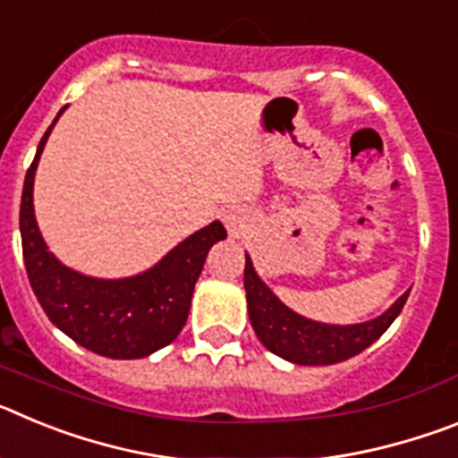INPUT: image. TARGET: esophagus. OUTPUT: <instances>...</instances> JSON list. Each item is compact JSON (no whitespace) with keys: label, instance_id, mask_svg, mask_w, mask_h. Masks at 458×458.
Listing matches in <instances>:
<instances>
[{"label":"esophagus","instance_id":"1","mask_svg":"<svg viewBox=\"0 0 458 458\" xmlns=\"http://www.w3.org/2000/svg\"><path fill=\"white\" fill-rule=\"evenodd\" d=\"M222 222H225V226L232 233H241V229L245 226L248 217H245V213H242L241 208H226L225 213H222Z\"/></svg>","mask_w":458,"mask_h":458}]
</instances>
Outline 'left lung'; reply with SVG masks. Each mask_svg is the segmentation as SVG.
<instances>
[{"instance_id": "left-lung-1", "label": "left lung", "mask_w": 458, "mask_h": 458, "mask_svg": "<svg viewBox=\"0 0 458 458\" xmlns=\"http://www.w3.org/2000/svg\"><path fill=\"white\" fill-rule=\"evenodd\" d=\"M245 293H248V314L259 342L270 353L289 360L293 365H335L342 360L362 353L367 346L376 342L394 318L402 314L408 301V293L396 298L380 317L362 323H323L307 318L284 302L279 301L275 291L259 277L252 259L245 252Z\"/></svg>"}]
</instances>
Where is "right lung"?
I'll use <instances>...</instances> for the list:
<instances>
[{
    "label": "right lung",
    "mask_w": 458,
    "mask_h": 458,
    "mask_svg": "<svg viewBox=\"0 0 458 458\" xmlns=\"http://www.w3.org/2000/svg\"><path fill=\"white\" fill-rule=\"evenodd\" d=\"M66 109V107H64ZM56 114L27 169L20 201V236L24 268L40 307L64 335L91 353L112 360H140L179 337L188 321L192 291L208 250L225 241L220 220L190 233L157 264L131 277H91L68 268L47 250L34 213V179L40 153Z\"/></svg>",
    "instance_id": "add662e5"
}]
</instances>
